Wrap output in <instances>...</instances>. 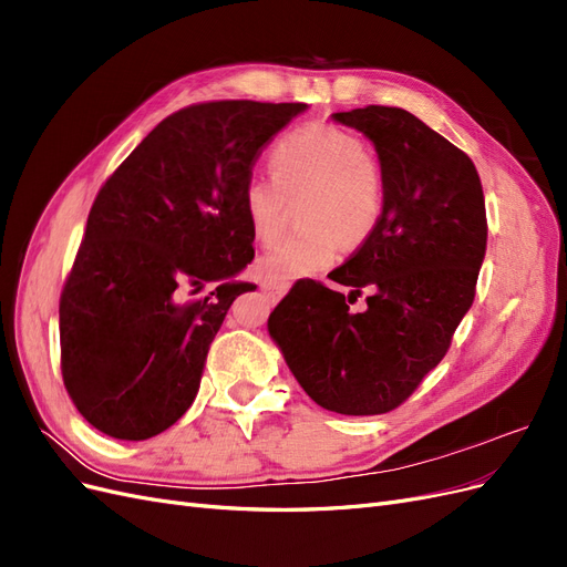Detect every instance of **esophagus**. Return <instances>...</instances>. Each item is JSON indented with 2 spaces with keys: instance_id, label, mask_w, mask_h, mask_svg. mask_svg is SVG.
Returning <instances> with one entry per match:
<instances>
[{
  "instance_id": "esophagus-1",
  "label": "esophagus",
  "mask_w": 567,
  "mask_h": 567,
  "mask_svg": "<svg viewBox=\"0 0 567 567\" xmlns=\"http://www.w3.org/2000/svg\"><path fill=\"white\" fill-rule=\"evenodd\" d=\"M262 290H265L267 298L279 300V298L286 293V290H288V284H281V281H265V284H262Z\"/></svg>"
}]
</instances>
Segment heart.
Wrapping results in <instances>:
<instances>
[{
  "label": "heart",
  "mask_w": 567,
  "mask_h": 567,
  "mask_svg": "<svg viewBox=\"0 0 567 567\" xmlns=\"http://www.w3.org/2000/svg\"><path fill=\"white\" fill-rule=\"evenodd\" d=\"M271 177H248L238 203L257 244L277 241L290 200H302V234L271 248L260 271L274 281H293L329 269L342 241L357 246L379 227L385 208L381 165L354 132L307 123L286 132L269 151Z\"/></svg>",
  "instance_id": "b5f03b06"
}]
</instances>
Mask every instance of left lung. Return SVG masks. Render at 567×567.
Wrapping results in <instances>:
<instances>
[{"label":"left lung","mask_w":567,"mask_h":567,"mask_svg":"<svg viewBox=\"0 0 567 567\" xmlns=\"http://www.w3.org/2000/svg\"><path fill=\"white\" fill-rule=\"evenodd\" d=\"M379 151L385 208L379 227L329 279L298 281L269 315L288 369L329 411L375 416L404 404L447 354L471 310L487 248L485 196L473 161L394 106L333 113ZM369 289L364 311L349 305Z\"/></svg>","instance_id":"obj_1"}]
</instances>
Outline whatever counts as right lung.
<instances>
[{
  "label": "right lung",
  "mask_w": 567,
  "mask_h": 567,
  "mask_svg": "<svg viewBox=\"0 0 567 567\" xmlns=\"http://www.w3.org/2000/svg\"><path fill=\"white\" fill-rule=\"evenodd\" d=\"M307 104L205 101L167 115L99 188L59 300L61 373L80 414L148 440L194 404L252 257L241 188ZM219 280L208 297L193 296Z\"/></svg>",
  "instance_id": "right-lung-1"
}]
</instances>
